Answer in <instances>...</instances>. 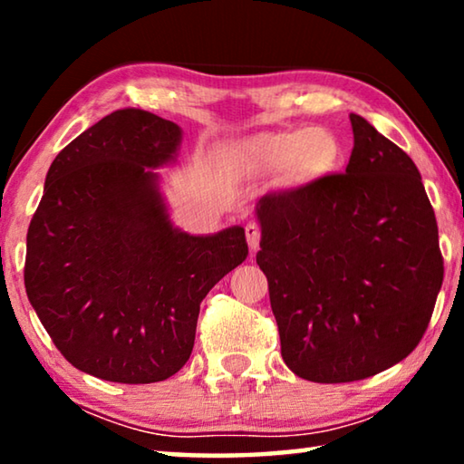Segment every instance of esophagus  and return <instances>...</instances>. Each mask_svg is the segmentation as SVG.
Wrapping results in <instances>:
<instances>
[{
    "label": "esophagus",
    "instance_id": "esophagus-1",
    "mask_svg": "<svg viewBox=\"0 0 464 464\" xmlns=\"http://www.w3.org/2000/svg\"><path fill=\"white\" fill-rule=\"evenodd\" d=\"M246 237H247V246L251 251H257V247H260V227H257V223H247L246 225Z\"/></svg>",
    "mask_w": 464,
    "mask_h": 464
}]
</instances>
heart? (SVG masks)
Here are the masks:
<instances>
[{
    "mask_svg": "<svg viewBox=\"0 0 464 464\" xmlns=\"http://www.w3.org/2000/svg\"><path fill=\"white\" fill-rule=\"evenodd\" d=\"M342 149L325 129H296L262 135L243 143L235 160L260 163L268 168H290L301 182H313L334 171Z\"/></svg>",
    "mask_w": 464,
    "mask_h": 464,
    "instance_id": "heart-1",
    "label": "heart"
}]
</instances>
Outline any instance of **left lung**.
I'll list each match as a JSON object with an SVG mask.
<instances>
[{
	"label": "left lung",
	"mask_w": 464,
	"mask_h": 464,
	"mask_svg": "<svg viewBox=\"0 0 464 464\" xmlns=\"http://www.w3.org/2000/svg\"><path fill=\"white\" fill-rule=\"evenodd\" d=\"M348 168L256 204L282 360L313 382L362 381L426 334L444 278L434 208L411 157L362 116Z\"/></svg>",
	"instance_id": "8db88e82"
}]
</instances>
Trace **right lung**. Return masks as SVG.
I'll use <instances>...</instances> for the list:
<instances>
[{"label":"right lung","instance_id":"right-lung-1","mask_svg":"<svg viewBox=\"0 0 464 464\" xmlns=\"http://www.w3.org/2000/svg\"><path fill=\"white\" fill-rule=\"evenodd\" d=\"M179 140L145 110L104 116L54 157L28 227V301L61 354L102 381L176 374L202 298L247 257L243 227L190 235L169 221L155 168Z\"/></svg>","mask_w":464,"mask_h":464}]
</instances>
